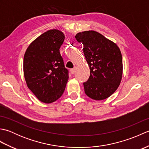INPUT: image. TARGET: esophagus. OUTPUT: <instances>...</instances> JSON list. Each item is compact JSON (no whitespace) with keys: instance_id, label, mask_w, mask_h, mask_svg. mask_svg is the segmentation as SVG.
Wrapping results in <instances>:
<instances>
[{"instance_id":"obj_1","label":"esophagus","mask_w":149,"mask_h":149,"mask_svg":"<svg viewBox=\"0 0 149 149\" xmlns=\"http://www.w3.org/2000/svg\"><path fill=\"white\" fill-rule=\"evenodd\" d=\"M75 70H76V68H72V69H71L70 70V72H71V73L72 74H75Z\"/></svg>"}]
</instances>
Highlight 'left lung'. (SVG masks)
I'll return each instance as SVG.
<instances>
[{"mask_svg":"<svg viewBox=\"0 0 149 149\" xmlns=\"http://www.w3.org/2000/svg\"><path fill=\"white\" fill-rule=\"evenodd\" d=\"M75 38L83 44V52L90 70L89 79L83 83L85 93L93 100L107 99L121 83L123 64L119 47L95 31L78 33Z\"/></svg>","mask_w":149,"mask_h":149,"instance_id":"8db88e82","label":"left lung"}]
</instances>
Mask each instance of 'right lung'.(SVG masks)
Masks as SVG:
<instances>
[{
    "label": "right lung",
    "mask_w": 149,
    "mask_h": 149,
    "mask_svg": "<svg viewBox=\"0 0 149 149\" xmlns=\"http://www.w3.org/2000/svg\"><path fill=\"white\" fill-rule=\"evenodd\" d=\"M63 33L50 29L27 47L24 57V74L28 88L41 102L50 104L61 97L68 80L59 49Z\"/></svg>",
    "instance_id": "obj_1"
}]
</instances>
